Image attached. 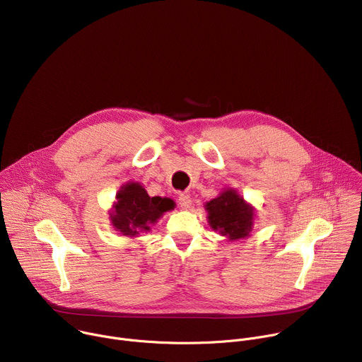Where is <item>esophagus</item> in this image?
Masks as SVG:
<instances>
[{
	"label": "esophagus",
	"instance_id": "1",
	"mask_svg": "<svg viewBox=\"0 0 362 362\" xmlns=\"http://www.w3.org/2000/svg\"><path fill=\"white\" fill-rule=\"evenodd\" d=\"M177 202H179L180 208H182L183 211H187V209L192 208V199H190L189 194H179Z\"/></svg>",
	"mask_w": 362,
	"mask_h": 362
}]
</instances>
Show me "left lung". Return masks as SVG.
Wrapping results in <instances>:
<instances>
[{
	"label": "left lung",
	"instance_id": "obj_1",
	"mask_svg": "<svg viewBox=\"0 0 362 362\" xmlns=\"http://www.w3.org/2000/svg\"><path fill=\"white\" fill-rule=\"evenodd\" d=\"M204 209L208 212L209 226L229 242L250 236L256 212L236 189H223L218 197L206 202Z\"/></svg>",
	"mask_w": 362,
	"mask_h": 362
}]
</instances>
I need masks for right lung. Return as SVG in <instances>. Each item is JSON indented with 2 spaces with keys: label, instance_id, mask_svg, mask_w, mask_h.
<instances>
[{
  "label": "right lung",
  "instance_id": "1",
  "mask_svg": "<svg viewBox=\"0 0 362 362\" xmlns=\"http://www.w3.org/2000/svg\"><path fill=\"white\" fill-rule=\"evenodd\" d=\"M175 209V202L169 197H150L139 182L123 185L116 193V200L109 212L113 228L124 236L137 238L158 223L165 212Z\"/></svg>",
  "mask_w": 362,
  "mask_h": 362
}]
</instances>
